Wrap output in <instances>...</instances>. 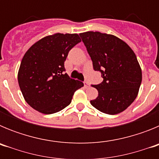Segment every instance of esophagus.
<instances>
[{
  "label": "esophagus",
  "mask_w": 159,
  "mask_h": 159,
  "mask_svg": "<svg viewBox=\"0 0 159 159\" xmlns=\"http://www.w3.org/2000/svg\"><path fill=\"white\" fill-rule=\"evenodd\" d=\"M84 88H88V87H89V84H88L87 82H84Z\"/></svg>",
  "instance_id": "esophagus-1"
}]
</instances>
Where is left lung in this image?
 <instances>
[{
    "mask_svg": "<svg viewBox=\"0 0 159 159\" xmlns=\"http://www.w3.org/2000/svg\"><path fill=\"white\" fill-rule=\"evenodd\" d=\"M92 59L95 71L101 72L102 83L91 104L108 115L126 110L137 97L142 82V70L131 48L119 38L99 32L80 34Z\"/></svg>",
    "mask_w": 159,
    "mask_h": 159,
    "instance_id": "obj_1",
    "label": "left lung"
}]
</instances>
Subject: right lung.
I'll use <instances>...</instances> for the list:
<instances>
[{
    "instance_id": "1",
    "label": "right lung",
    "mask_w": 159,
    "mask_h": 159,
    "mask_svg": "<svg viewBox=\"0 0 159 159\" xmlns=\"http://www.w3.org/2000/svg\"><path fill=\"white\" fill-rule=\"evenodd\" d=\"M81 41L78 34L57 33L42 38L26 52L18 71V83L25 101L33 109L53 114L71 103L84 87L64 73L69 51Z\"/></svg>"
}]
</instances>
